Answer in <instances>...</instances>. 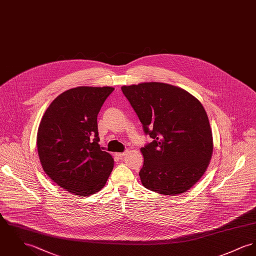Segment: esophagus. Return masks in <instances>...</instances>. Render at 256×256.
<instances>
[{"label": "esophagus", "mask_w": 256, "mask_h": 256, "mask_svg": "<svg viewBox=\"0 0 256 256\" xmlns=\"http://www.w3.org/2000/svg\"><path fill=\"white\" fill-rule=\"evenodd\" d=\"M125 154H126V152H118V154H116V155L118 158H122Z\"/></svg>", "instance_id": "obj_1"}]
</instances>
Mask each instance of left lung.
I'll return each instance as SVG.
<instances>
[{"instance_id":"1","label":"left lung","mask_w":256,"mask_h":256,"mask_svg":"<svg viewBox=\"0 0 256 256\" xmlns=\"http://www.w3.org/2000/svg\"><path fill=\"white\" fill-rule=\"evenodd\" d=\"M124 96L154 140L140 148L142 186L172 195L184 193L204 174L212 135L204 106L188 91L162 82L122 86Z\"/></svg>"}]
</instances>
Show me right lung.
Instances as JSON below:
<instances>
[{
	"label": "right lung",
	"mask_w": 256,
	"mask_h": 256,
	"mask_svg": "<svg viewBox=\"0 0 256 256\" xmlns=\"http://www.w3.org/2000/svg\"><path fill=\"white\" fill-rule=\"evenodd\" d=\"M112 87L80 86L60 94L38 126L36 146L46 174L70 193L89 196L106 184L112 155L99 146L97 116Z\"/></svg>",
	"instance_id": "1"
}]
</instances>
